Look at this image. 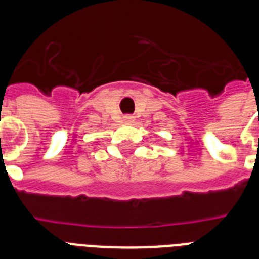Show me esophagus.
Here are the masks:
<instances>
[{
  "mask_svg": "<svg viewBox=\"0 0 259 259\" xmlns=\"http://www.w3.org/2000/svg\"><path fill=\"white\" fill-rule=\"evenodd\" d=\"M134 121L133 117H130V115H127V117H125V122H127V123H132V122Z\"/></svg>",
  "mask_w": 259,
  "mask_h": 259,
  "instance_id": "34e87169",
  "label": "esophagus"
}]
</instances>
